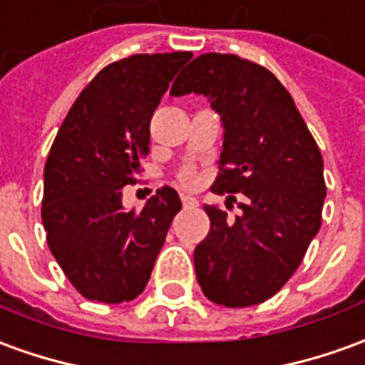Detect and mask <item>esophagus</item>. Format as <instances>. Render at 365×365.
<instances>
[{"label": "esophagus", "mask_w": 365, "mask_h": 365, "mask_svg": "<svg viewBox=\"0 0 365 365\" xmlns=\"http://www.w3.org/2000/svg\"><path fill=\"white\" fill-rule=\"evenodd\" d=\"M182 203L183 207H197V200L191 197V195H182Z\"/></svg>", "instance_id": "1"}]
</instances>
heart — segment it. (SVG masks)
<instances>
[{
    "label": "heart",
    "mask_w": 365,
    "mask_h": 365,
    "mask_svg": "<svg viewBox=\"0 0 365 365\" xmlns=\"http://www.w3.org/2000/svg\"><path fill=\"white\" fill-rule=\"evenodd\" d=\"M180 178H182L183 183H190L191 180H193V172H191V170H185V172H182V175H180Z\"/></svg>",
    "instance_id": "b5f03b06"
}]
</instances>
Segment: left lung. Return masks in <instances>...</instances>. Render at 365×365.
Here are the masks:
<instances>
[{"instance_id": "8db88e82", "label": "left lung", "mask_w": 365, "mask_h": 365, "mask_svg": "<svg viewBox=\"0 0 365 365\" xmlns=\"http://www.w3.org/2000/svg\"><path fill=\"white\" fill-rule=\"evenodd\" d=\"M203 94L221 116V174L211 190L241 193V215L205 205L207 237L193 251L203 294L243 308L277 294L322 223L324 162L280 81L237 55L205 53L174 81L172 96Z\"/></svg>"}]
</instances>
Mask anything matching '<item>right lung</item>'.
Wrapping results in <instances>:
<instances>
[{
  "mask_svg": "<svg viewBox=\"0 0 365 365\" xmlns=\"http://www.w3.org/2000/svg\"><path fill=\"white\" fill-rule=\"evenodd\" d=\"M191 53L132 55L104 67L71 106L45 164L41 219L67 279L88 300L118 304L146 289L182 209L160 187L142 211L122 205L150 152V120Z\"/></svg>",
  "mask_w": 365,
  "mask_h": 365,
  "instance_id": "1",
  "label": "right lung"
}]
</instances>
